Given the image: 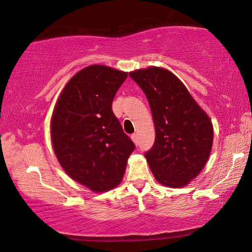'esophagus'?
I'll return each instance as SVG.
<instances>
[{
	"mask_svg": "<svg viewBox=\"0 0 252 252\" xmlns=\"http://www.w3.org/2000/svg\"><path fill=\"white\" fill-rule=\"evenodd\" d=\"M131 139H132V141H133L135 144L139 143V138H138V135H136V134H132L131 135Z\"/></svg>",
	"mask_w": 252,
	"mask_h": 252,
	"instance_id": "esophagus-1",
	"label": "esophagus"
}]
</instances>
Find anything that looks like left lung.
Masks as SVG:
<instances>
[{"instance_id":"left-lung-1","label":"left lung","mask_w":252,"mask_h":252,"mask_svg":"<svg viewBox=\"0 0 252 252\" xmlns=\"http://www.w3.org/2000/svg\"><path fill=\"white\" fill-rule=\"evenodd\" d=\"M129 75L146 94L155 122V144L144 153L153 176L165 187L187 186L210 156V118L169 70L149 66Z\"/></svg>"}]
</instances>
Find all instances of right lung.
<instances>
[{
	"label": "right lung",
	"mask_w": 252,
	"mask_h": 252,
	"mask_svg": "<svg viewBox=\"0 0 252 252\" xmlns=\"http://www.w3.org/2000/svg\"><path fill=\"white\" fill-rule=\"evenodd\" d=\"M126 76L105 65L84 67L66 83L52 114L51 140L60 164L94 192L119 186L135 149L112 111Z\"/></svg>",
	"instance_id": "right-lung-1"
}]
</instances>
